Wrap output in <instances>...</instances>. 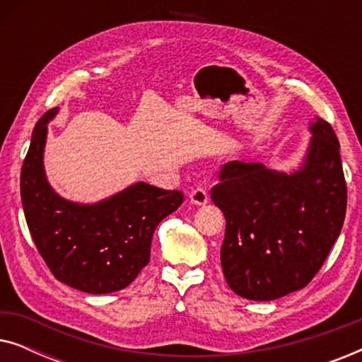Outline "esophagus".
Wrapping results in <instances>:
<instances>
[{"instance_id":"34e87169","label":"esophagus","mask_w":362,"mask_h":362,"mask_svg":"<svg viewBox=\"0 0 362 362\" xmlns=\"http://www.w3.org/2000/svg\"><path fill=\"white\" fill-rule=\"evenodd\" d=\"M189 201L196 206H204L209 201V196H207V191L202 189V187H196L189 192Z\"/></svg>"}]
</instances>
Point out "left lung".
Instances as JSON below:
<instances>
[{
  "instance_id": "8db88e82",
  "label": "left lung",
  "mask_w": 362,
  "mask_h": 362,
  "mask_svg": "<svg viewBox=\"0 0 362 362\" xmlns=\"http://www.w3.org/2000/svg\"><path fill=\"white\" fill-rule=\"evenodd\" d=\"M310 132L296 171L229 161L211 189L226 217L221 265L242 298L270 301L301 290L339 237L348 201L339 141L320 117Z\"/></svg>"
}]
</instances>
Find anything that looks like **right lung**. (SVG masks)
Instances as JSON below:
<instances>
[{"label":"right lung","instance_id":"right-lung-1","mask_svg":"<svg viewBox=\"0 0 362 362\" xmlns=\"http://www.w3.org/2000/svg\"><path fill=\"white\" fill-rule=\"evenodd\" d=\"M39 118L21 168L24 216L39 254L62 284L92 295L125 288L150 262L156 226L182 204L181 191L135 182L95 204L64 199L44 171L47 123Z\"/></svg>","mask_w":362,"mask_h":362}]
</instances>
